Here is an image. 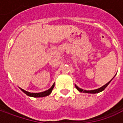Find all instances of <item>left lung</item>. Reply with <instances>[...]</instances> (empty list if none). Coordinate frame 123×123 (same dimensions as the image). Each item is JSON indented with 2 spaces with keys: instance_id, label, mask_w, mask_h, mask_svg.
Wrapping results in <instances>:
<instances>
[{
  "instance_id": "8db88e82",
  "label": "left lung",
  "mask_w": 123,
  "mask_h": 123,
  "mask_svg": "<svg viewBox=\"0 0 123 123\" xmlns=\"http://www.w3.org/2000/svg\"><path fill=\"white\" fill-rule=\"evenodd\" d=\"M115 76H114V77H115ZM113 78H112L109 82H108L106 84L103 86H102V87H101V88H98V89H96V90H83V89H81V88H78L76 85H75V87H76V89H77L80 92L87 93H99L101 92H102V91L104 90L106 88V87L109 84V83L111 82V81H112V80L113 79Z\"/></svg>"
}]
</instances>
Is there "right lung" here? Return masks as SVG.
Returning a JSON list of instances; mask_svg holds the SVG:
<instances>
[{
	"label": "right lung",
	"instance_id": "right-lung-1",
	"mask_svg": "<svg viewBox=\"0 0 123 123\" xmlns=\"http://www.w3.org/2000/svg\"><path fill=\"white\" fill-rule=\"evenodd\" d=\"M54 86H55V84H53V85L51 86V88H49L47 90L45 91V92H39V93H30L29 92H27V91L23 90L22 88H20V90L22 91L23 92L25 93V94L30 97H33V98H43V97H45V96H47V95H50L51 94V92L53 90V89L54 88Z\"/></svg>",
	"mask_w": 123,
	"mask_h": 123
}]
</instances>
